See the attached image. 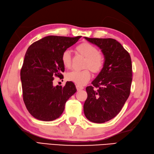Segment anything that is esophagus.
Here are the masks:
<instances>
[{
	"label": "esophagus",
	"mask_w": 154,
	"mask_h": 154,
	"mask_svg": "<svg viewBox=\"0 0 154 154\" xmlns=\"http://www.w3.org/2000/svg\"><path fill=\"white\" fill-rule=\"evenodd\" d=\"M76 89H77L78 91H80V90H83V89H84V87H83V86H80V85H78V84L76 85Z\"/></svg>",
	"instance_id": "obj_1"
}]
</instances>
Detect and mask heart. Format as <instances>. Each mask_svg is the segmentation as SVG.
<instances>
[{
  "instance_id": "b5f03b06",
  "label": "heart",
  "mask_w": 154,
  "mask_h": 154,
  "mask_svg": "<svg viewBox=\"0 0 154 154\" xmlns=\"http://www.w3.org/2000/svg\"><path fill=\"white\" fill-rule=\"evenodd\" d=\"M76 53L85 58L82 70H73L66 74V79L80 86L86 84L91 77L90 70L94 73L100 72L103 69L105 58L103 54L98 51L97 47L91 44L84 42L75 48ZM61 62L65 68H70L72 64V55L69 50L64 51L61 55Z\"/></svg>"
}]
</instances>
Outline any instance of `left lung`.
Returning <instances> with one entry per match:
<instances>
[{
	"mask_svg": "<svg viewBox=\"0 0 154 154\" xmlns=\"http://www.w3.org/2000/svg\"><path fill=\"white\" fill-rule=\"evenodd\" d=\"M84 38L100 47L105 57L103 69L92 86L86 88L84 115L91 122L103 123L117 115L129 97L132 80L131 58L114 39Z\"/></svg>",
	"mask_w": 154,
	"mask_h": 154,
	"instance_id": "left-lung-1",
	"label": "left lung"
}]
</instances>
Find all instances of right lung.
<instances>
[{"mask_svg": "<svg viewBox=\"0 0 154 154\" xmlns=\"http://www.w3.org/2000/svg\"><path fill=\"white\" fill-rule=\"evenodd\" d=\"M75 37L49 35L31 45L27 50L20 71L23 100L34 118L51 121L62 115L66 102L76 93L73 82L64 86H53L54 77H63L61 62L64 51L76 43Z\"/></svg>", "mask_w": 154, "mask_h": 154, "instance_id": "obj_1", "label": "right lung"}]
</instances>
